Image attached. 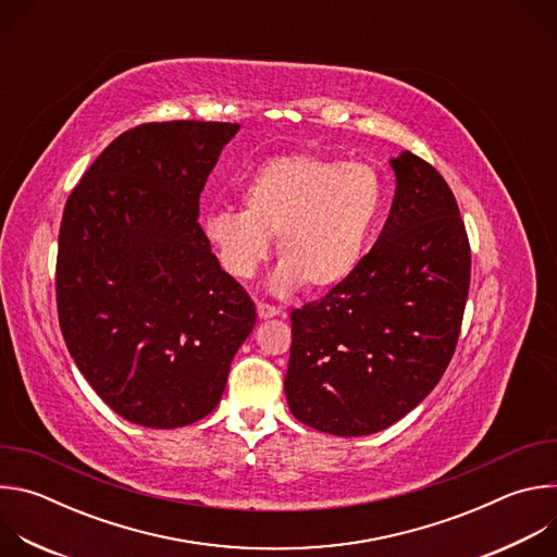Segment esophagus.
Listing matches in <instances>:
<instances>
[{"instance_id": "obj_1", "label": "esophagus", "mask_w": 557, "mask_h": 557, "mask_svg": "<svg viewBox=\"0 0 557 557\" xmlns=\"http://www.w3.org/2000/svg\"><path fill=\"white\" fill-rule=\"evenodd\" d=\"M256 308H258L260 320H271V317H277L282 312L277 306H271V304H264V301H258Z\"/></svg>"}]
</instances>
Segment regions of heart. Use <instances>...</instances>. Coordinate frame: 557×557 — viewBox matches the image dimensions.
Listing matches in <instances>:
<instances>
[{"label":"heart","mask_w":557,"mask_h":557,"mask_svg":"<svg viewBox=\"0 0 557 557\" xmlns=\"http://www.w3.org/2000/svg\"><path fill=\"white\" fill-rule=\"evenodd\" d=\"M243 211L218 209L202 235L224 273L251 280L277 235L271 288L329 290L361 264L385 205L381 176L361 163L288 153L262 163L240 191Z\"/></svg>","instance_id":"b5f03b06"}]
</instances>
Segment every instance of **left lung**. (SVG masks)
Returning <instances> with one entry per match:
<instances>
[{
    "label": "left lung",
    "mask_w": 557,
    "mask_h": 557,
    "mask_svg": "<svg viewBox=\"0 0 557 557\" xmlns=\"http://www.w3.org/2000/svg\"><path fill=\"white\" fill-rule=\"evenodd\" d=\"M396 191L355 273L290 312L284 379L293 417L335 436H368L414 410L460 335L471 253L456 198L412 151L389 161Z\"/></svg>",
    "instance_id": "left-lung-1"
}]
</instances>
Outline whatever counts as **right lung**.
<instances>
[{"label": "right lung", "instance_id": "obj_1", "mask_svg": "<svg viewBox=\"0 0 557 557\" xmlns=\"http://www.w3.org/2000/svg\"><path fill=\"white\" fill-rule=\"evenodd\" d=\"M237 123H145L112 140L63 209L57 312L101 399L153 430L220 404L256 304L198 224L200 191Z\"/></svg>", "mask_w": 557, "mask_h": 557}]
</instances>
